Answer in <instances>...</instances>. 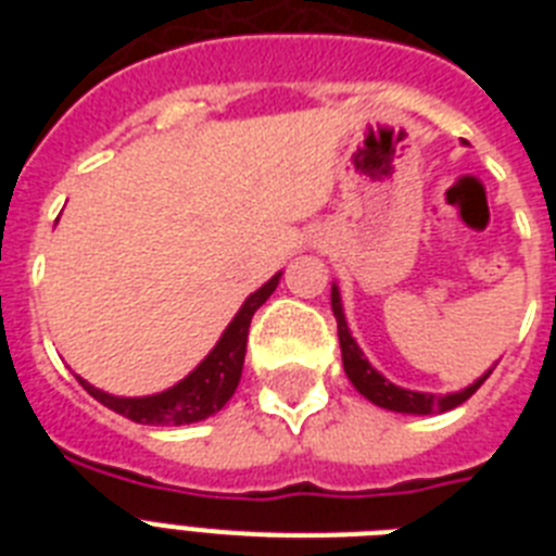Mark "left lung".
I'll use <instances>...</instances> for the list:
<instances>
[{"label":"left lung","instance_id":"8db88e82","mask_svg":"<svg viewBox=\"0 0 556 556\" xmlns=\"http://www.w3.org/2000/svg\"><path fill=\"white\" fill-rule=\"evenodd\" d=\"M331 312H334V320H338V338H340V352H343V369H346L349 380L355 383V389L364 397H369L371 404L383 406V409H392V413H409V415H430V413H447L453 406L465 404L467 397L473 395L476 389L482 387L484 378H479L473 387L462 389V392H453V395H430V392H413V389H401L395 383H389L383 375L371 369L369 361L364 357V352L357 349L355 338L349 334L346 317H343V305H340V291L331 288Z\"/></svg>","mask_w":556,"mask_h":556}]
</instances>
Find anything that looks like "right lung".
<instances>
[{"instance_id": "add662e5", "label": "right lung", "mask_w": 556, "mask_h": 556, "mask_svg": "<svg viewBox=\"0 0 556 556\" xmlns=\"http://www.w3.org/2000/svg\"><path fill=\"white\" fill-rule=\"evenodd\" d=\"M279 286V274L274 279H268L260 291H253L244 305L239 308V314L233 317V323L227 326L222 340L216 343V349L210 352L204 361H201L195 369L187 375L181 383H176L167 392H159V395L150 397H115L100 392L91 383L80 380L83 389L89 392L94 401H100L109 409H115L117 415H124L129 421L138 424H192L204 421L207 415L218 413L222 406L230 401V395L239 387V378H242L244 366V349H248V329H251V320L256 308H260L274 288Z\"/></svg>"}]
</instances>
